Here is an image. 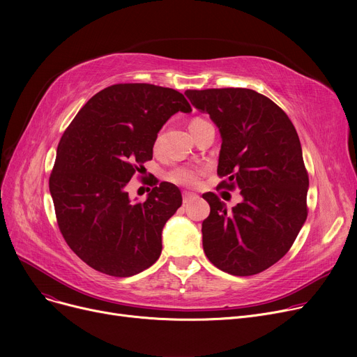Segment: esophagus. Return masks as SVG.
<instances>
[{
  "label": "esophagus",
  "instance_id": "esophagus-1",
  "mask_svg": "<svg viewBox=\"0 0 357 357\" xmlns=\"http://www.w3.org/2000/svg\"><path fill=\"white\" fill-rule=\"evenodd\" d=\"M182 198H183V204H190V202H192L194 199H197V198H198V195H197V194H194V192L183 191V192H182Z\"/></svg>",
  "mask_w": 357,
  "mask_h": 357
}]
</instances>
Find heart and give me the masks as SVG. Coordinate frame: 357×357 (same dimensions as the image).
Returning <instances> with one entry per match:
<instances>
[{
	"mask_svg": "<svg viewBox=\"0 0 357 357\" xmlns=\"http://www.w3.org/2000/svg\"><path fill=\"white\" fill-rule=\"evenodd\" d=\"M205 120L201 119V117H194L191 121H190V130H192L194 127H197L198 124L204 123ZM160 146V137H156L155 140V144L153 147L155 149H159ZM199 171L198 169H194V167H175L172 169L171 172L167 174V179L171 182H175L178 185H183V186H195L198 183V179H199Z\"/></svg>",
	"mask_w": 357,
	"mask_h": 357,
	"instance_id": "obj_1",
	"label": "heart"
}]
</instances>
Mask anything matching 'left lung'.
Returning <instances> with one entry per match:
<instances>
[{
  "label": "left lung",
  "instance_id": "8db88e82",
  "mask_svg": "<svg viewBox=\"0 0 357 357\" xmlns=\"http://www.w3.org/2000/svg\"><path fill=\"white\" fill-rule=\"evenodd\" d=\"M191 104L210 114L222 143L217 190H240L231 211L217 194L202 198V246L214 266L234 276L266 271L282 259L308 215V172L296 130L272 100L248 88L185 91Z\"/></svg>",
  "mask_w": 357,
  "mask_h": 357
}]
</instances>
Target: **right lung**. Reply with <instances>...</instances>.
<instances>
[{
	"mask_svg": "<svg viewBox=\"0 0 357 357\" xmlns=\"http://www.w3.org/2000/svg\"><path fill=\"white\" fill-rule=\"evenodd\" d=\"M178 111L192 108L176 89L116 84L96 93L65 130L49 190L65 241L92 269L126 278L159 259L181 191L160 182L146 201L133 202L126 186L152 160L159 130Z\"/></svg>",
	"mask_w": 357,
	"mask_h": 357,
	"instance_id": "obj_1",
	"label": "right lung"
}]
</instances>
